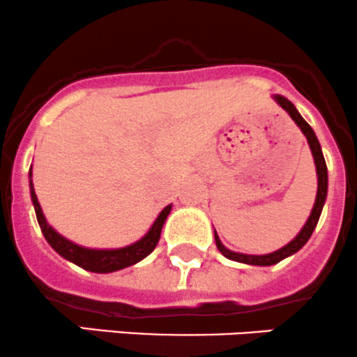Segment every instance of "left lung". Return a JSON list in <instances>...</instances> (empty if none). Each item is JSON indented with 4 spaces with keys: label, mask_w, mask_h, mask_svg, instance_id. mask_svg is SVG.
<instances>
[{
    "label": "left lung",
    "mask_w": 357,
    "mask_h": 357,
    "mask_svg": "<svg viewBox=\"0 0 357 357\" xmlns=\"http://www.w3.org/2000/svg\"><path fill=\"white\" fill-rule=\"evenodd\" d=\"M274 100H276L278 104H280L281 107H283L284 111L291 116V119L297 123V126L302 130V133L305 135L307 142H309L310 153H312L314 163H316V174H317L316 203H314V208H312V211H310L309 218H307L305 225H303L302 231L295 236V239H291V241L288 243L287 246H283V248L276 250V252H273V253H267V255H246V253L231 252V250H227L224 245H222V241L218 239L217 232H215V243H217L218 252H220L224 257H227L229 260H236V262L248 264V266H274V264L281 262V260L287 259V257L297 253L298 250L302 248L307 241H309L310 236H312V231L316 229L317 220H319V217H321V211H323V204H324V201H326V192H328V170H326V163H324L323 151H321L319 140H317L316 133H314V130L310 128L309 123H307L305 119L300 116V112L295 109V105L291 104L287 97H283V95H274Z\"/></svg>",
    "instance_id": "1"
}]
</instances>
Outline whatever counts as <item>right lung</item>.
<instances>
[{
    "mask_svg": "<svg viewBox=\"0 0 357 357\" xmlns=\"http://www.w3.org/2000/svg\"><path fill=\"white\" fill-rule=\"evenodd\" d=\"M29 177H33L31 172H29ZM29 187H31V199H33L34 211H36L38 224H40L45 239L50 243L52 248H54L60 257H63V259L69 260V262L76 264V266H79L81 269L90 271V273H114V271L125 269V267L133 266V264L146 259V257L156 248L158 241H160L161 229H163L165 220H167L168 213H170L172 210V204H168V206L158 215L156 222H154L153 227L149 229V232H147L142 239L133 243V245L125 246V248H118V250H91L69 241V239H66L63 236H60L52 225H48L47 218H45L43 211H41L36 192H34L33 180H31Z\"/></svg>",
    "mask_w": 357,
    "mask_h": 357,
    "instance_id": "obj_1",
    "label": "right lung"
}]
</instances>
